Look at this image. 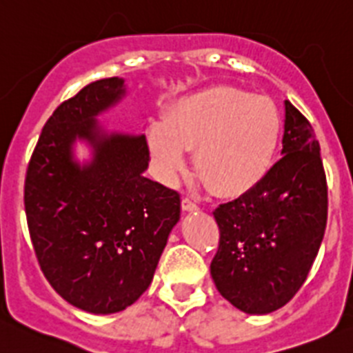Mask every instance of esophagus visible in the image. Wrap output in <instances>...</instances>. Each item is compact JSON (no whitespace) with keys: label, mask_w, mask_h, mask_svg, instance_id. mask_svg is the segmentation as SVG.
I'll list each match as a JSON object with an SVG mask.
<instances>
[{"label":"esophagus","mask_w":353,"mask_h":353,"mask_svg":"<svg viewBox=\"0 0 353 353\" xmlns=\"http://www.w3.org/2000/svg\"><path fill=\"white\" fill-rule=\"evenodd\" d=\"M181 205H183V210H188V212L199 210V205H196V202L192 199V196H183V200H181Z\"/></svg>","instance_id":"34e87169"}]
</instances>
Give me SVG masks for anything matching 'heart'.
Here are the masks:
<instances>
[{
	"label": "heart",
	"instance_id": "heart-1",
	"mask_svg": "<svg viewBox=\"0 0 353 353\" xmlns=\"http://www.w3.org/2000/svg\"><path fill=\"white\" fill-rule=\"evenodd\" d=\"M281 134L282 118L272 99L216 85L174 102L163 121L148 127L146 141L167 181L186 172V150L196 147L203 183L217 195L240 196L270 172Z\"/></svg>",
	"mask_w": 353,
	"mask_h": 353
}]
</instances>
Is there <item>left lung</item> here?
<instances>
[{
	"label": "left lung",
	"mask_w": 353,
	"mask_h": 353,
	"mask_svg": "<svg viewBox=\"0 0 353 353\" xmlns=\"http://www.w3.org/2000/svg\"><path fill=\"white\" fill-rule=\"evenodd\" d=\"M284 157L245 195L214 210L219 245L210 275L245 314H270L306 281L327 223V181L314 128L285 101Z\"/></svg>",
	"instance_id": "obj_1"
}]
</instances>
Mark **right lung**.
I'll list each match as a JSON object with an SVG mask.
<instances>
[{
    "label": "right lung",
    "mask_w": 353,
    "mask_h": 353,
    "mask_svg": "<svg viewBox=\"0 0 353 353\" xmlns=\"http://www.w3.org/2000/svg\"><path fill=\"white\" fill-rule=\"evenodd\" d=\"M121 78L81 88L52 113L24 181L32 249L43 275L72 306L117 314L150 288L179 193L143 176L150 161L144 136H102L94 118L123 95ZM77 137L96 158L80 170L70 160Z\"/></svg>",
    "instance_id": "add662e5"
}]
</instances>
